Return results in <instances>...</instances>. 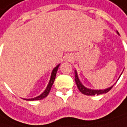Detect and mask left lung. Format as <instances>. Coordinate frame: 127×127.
I'll return each mask as SVG.
<instances>
[{
	"label": "left lung",
	"mask_w": 127,
	"mask_h": 127,
	"mask_svg": "<svg viewBox=\"0 0 127 127\" xmlns=\"http://www.w3.org/2000/svg\"><path fill=\"white\" fill-rule=\"evenodd\" d=\"M116 32H117L118 35H119V33L118 31H116ZM121 74H122V73H121ZM121 75H120V76H121ZM120 76H119V78H120ZM75 83H76V85H77V87H78V89H79V91H80L82 94L86 95H89V96L99 95H102V94H105V93H107L108 92H109L110 90L112 89L113 86L114 85V84H113V86L108 87V88H107V89H92L87 88L86 87H84V86L81 84V82L80 81V79H79V78H78V73H77L76 70H75Z\"/></svg>",
	"instance_id": "1"
}]
</instances>
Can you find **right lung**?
Segmentation results:
<instances>
[{
    "label": "right lung",
    "instance_id": "add662e5",
    "mask_svg": "<svg viewBox=\"0 0 127 127\" xmlns=\"http://www.w3.org/2000/svg\"><path fill=\"white\" fill-rule=\"evenodd\" d=\"M60 65V64H57L52 70V74H51V78H50V80L49 81V84L47 85V87L46 88V89L44 90V92L40 94V95H38V97H35L30 98V99H25V100H29V101H33V100H39V99H42L43 98H45L46 97H47V95H49L50 90H51V88H52V85L54 82V80H55V78H56V74H57V70L59 68V66Z\"/></svg>",
    "mask_w": 127,
    "mask_h": 127
}]
</instances>
